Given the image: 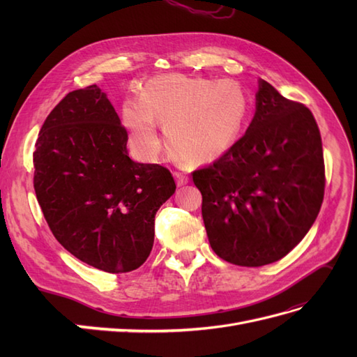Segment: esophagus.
<instances>
[{"label":"esophagus","mask_w":357,"mask_h":357,"mask_svg":"<svg viewBox=\"0 0 357 357\" xmlns=\"http://www.w3.org/2000/svg\"><path fill=\"white\" fill-rule=\"evenodd\" d=\"M176 178H177V185H178V186L186 185V183L189 181V177H188L186 172H180V171L176 172Z\"/></svg>","instance_id":"obj_1"}]
</instances>
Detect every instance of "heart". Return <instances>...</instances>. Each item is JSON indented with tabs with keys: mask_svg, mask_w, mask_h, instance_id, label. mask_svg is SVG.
I'll return each instance as SVG.
<instances>
[{
	"mask_svg": "<svg viewBox=\"0 0 357 357\" xmlns=\"http://www.w3.org/2000/svg\"><path fill=\"white\" fill-rule=\"evenodd\" d=\"M247 110V96L235 82L165 74L149 80L139 98L123 102L122 119L138 152L152 155L159 149L156 120L165 125L172 153L201 162L228 152Z\"/></svg>",
	"mask_w": 357,
	"mask_h": 357,
	"instance_id": "obj_1",
	"label": "heart"
}]
</instances>
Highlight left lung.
Instances as JSON below:
<instances>
[{
	"label": "left lung",
	"instance_id": "left-lung-1",
	"mask_svg": "<svg viewBox=\"0 0 357 357\" xmlns=\"http://www.w3.org/2000/svg\"><path fill=\"white\" fill-rule=\"evenodd\" d=\"M192 178L215 255L240 266L280 261L310 231L325 195L316 119L304 104L259 80L245 134Z\"/></svg>",
	"mask_w": 357,
	"mask_h": 357
}]
</instances>
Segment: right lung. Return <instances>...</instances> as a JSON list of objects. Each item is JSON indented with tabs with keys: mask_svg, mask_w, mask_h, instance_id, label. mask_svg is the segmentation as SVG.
<instances>
[{
	"mask_svg": "<svg viewBox=\"0 0 357 357\" xmlns=\"http://www.w3.org/2000/svg\"><path fill=\"white\" fill-rule=\"evenodd\" d=\"M128 132L96 84L67 93L36 143L34 189L52 234L73 256L105 273L142 266L155 215L176 192L168 168L128 156Z\"/></svg>",
	"mask_w": 357,
	"mask_h": 357,
	"instance_id": "right-lung-1",
	"label": "right lung"
}]
</instances>
